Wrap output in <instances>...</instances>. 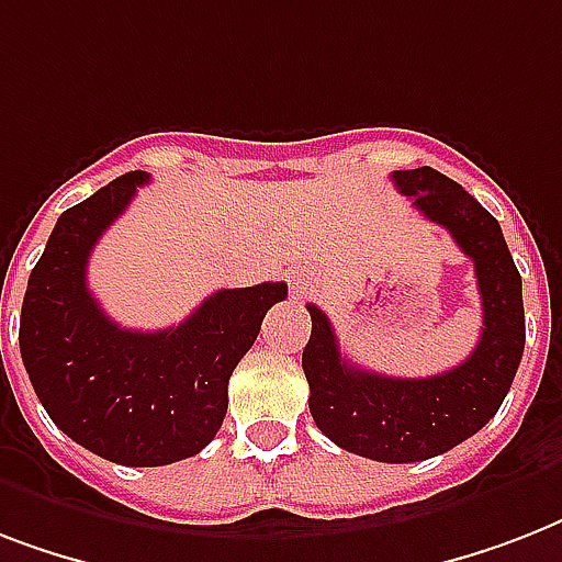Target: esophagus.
<instances>
[{
  "label": "esophagus",
  "instance_id": "1",
  "mask_svg": "<svg viewBox=\"0 0 562 562\" xmlns=\"http://www.w3.org/2000/svg\"><path fill=\"white\" fill-rule=\"evenodd\" d=\"M289 289H291V297L303 300L308 291H312V280H308V277H303V273H300V277H291Z\"/></svg>",
  "mask_w": 562,
  "mask_h": 562
}]
</instances>
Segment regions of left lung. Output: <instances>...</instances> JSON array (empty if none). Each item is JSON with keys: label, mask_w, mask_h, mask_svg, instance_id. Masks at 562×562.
<instances>
[{"label": "left lung", "mask_w": 562, "mask_h": 562, "mask_svg": "<svg viewBox=\"0 0 562 562\" xmlns=\"http://www.w3.org/2000/svg\"><path fill=\"white\" fill-rule=\"evenodd\" d=\"M428 221L449 229L479 277L484 326L463 364L428 379H393L341 359L329 317L308 303L312 338L303 350L308 411L341 449L370 461L411 463L443 454L484 428L502 408L525 350L522 277L498 221L431 166L393 171Z\"/></svg>", "instance_id": "left-lung-1"}]
</instances>
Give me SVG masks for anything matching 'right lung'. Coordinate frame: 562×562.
Here are the masks:
<instances>
[{
	"label": "right lung",
	"instance_id": "right-lung-1",
	"mask_svg": "<svg viewBox=\"0 0 562 562\" xmlns=\"http://www.w3.org/2000/svg\"><path fill=\"white\" fill-rule=\"evenodd\" d=\"M143 183L145 171H127L57 218L22 297L20 352L37 400L66 437L113 463L166 467L215 437L229 375L289 285L215 291L160 333L110 321L87 289V262Z\"/></svg>",
	"mask_w": 562,
	"mask_h": 562
}]
</instances>
